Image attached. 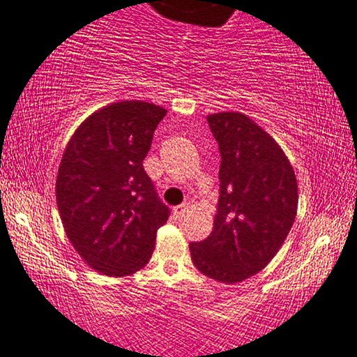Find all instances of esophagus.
Here are the masks:
<instances>
[{"instance_id":"34e87169","label":"esophagus","mask_w":357,"mask_h":357,"mask_svg":"<svg viewBox=\"0 0 357 357\" xmlns=\"http://www.w3.org/2000/svg\"><path fill=\"white\" fill-rule=\"evenodd\" d=\"M186 209H188V204H186V202H183V204H180V206H175L174 207V215L175 217H182L183 213L186 212Z\"/></svg>"}]
</instances>
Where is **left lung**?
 Listing matches in <instances>:
<instances>
[{
	"label": "left lung",
	"instance_id": "left-lung-1",
	"mask_svg": "<svg viewBox=\"0 0 357 357\" xmlns=\"http://www.w3.org/2000/svg\"><path fill=\"white\" fill-rule=\"evenodd\" d=\"M220 151V195L213 229L191 243L195 266L225 284L261 271L292 228L297 178L281 148L243 113L207 116Z\"/></svg>",
	"mask_w": 357,
	"mask_h": 357
}]
</instances>
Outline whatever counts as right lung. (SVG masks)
Here are the masks:
<instances>
[{"label":"right lung","instance_id":"obj_1","mask_svg":"<svg viewBox=\"0 0 357 357\" xmlns=\"http://www.w3.org/2000/svg\"><path fill=\"white\" fill-rule=\"evenodd\" d=\"M164 116L153 103H112L76 129L60 161L56 197L65 233L87 265L107 276L144 268L171 215L144 169Z\"/></svg>","mask_w":357,"mask_h":357}]
</instances>
